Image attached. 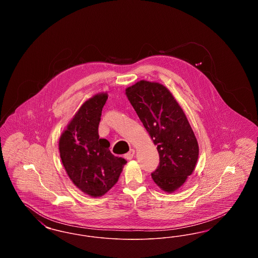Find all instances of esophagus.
I'll list each match as a JSON object with an SVG mask.
<instances>
[{
    "instance_id": "esophagus-1",
    "label": "esophagus",
    "mask_w": 258,
    "mask_h": 258,
    "mask_svg": "<svg viewBox=\"0 0 258 258\" xmlns=\"http://www.w3.org/2000/svg\"><path fill=\"white\" fill-rule=\"evenodd\" d=\"M135 149H132L127 154H125L124 155V158L126 159V160H132L134 157H135Z\"/></svg>"
}]
</instances>
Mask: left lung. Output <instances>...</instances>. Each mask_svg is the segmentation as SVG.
<instances>
[{"mask_svg":"<svg viewBox=\"0 0 258 258\" xmlns=\"http://www.w3.org/2000/svg\"><path fill=\"white\" fill-rule=\"evenodd\" d=\"M125 95L160 155V165L152 178L160 189L172 194L196 168L199 147L194 131L180 104L162 84L140 80L127 87Z\"/></svg>","mask_w":258,"mask_h":258,"instance_id":"left-lung-1","label":"left lung"}]
</instances>
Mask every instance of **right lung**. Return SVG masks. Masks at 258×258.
<instances>
[{"instance_id": "right-lung-1", "label": "right lung", "mask_w": 258, "mask_h": 258, "mask_svg": "<svg viewBox=\"0 0 258 258\" xmlns=\"http://www.w3.org/2000/svg\"><path fill=\"white\" fill-rule=\"evenodd\" d=\"M108 98L98 93L80 106L59 140L62 165L81 191L92 197L105 195L116 184L126 160L111 154L110 143L99 138L98 123Z\"/></svg>"}]
</instances>
